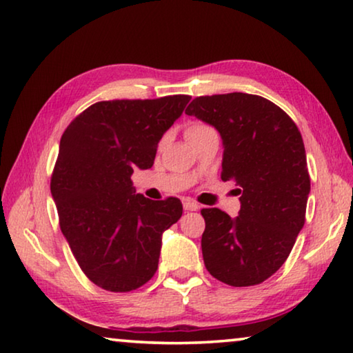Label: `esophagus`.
Segmentation results:
<instances>
[{
	"mask_svg": "<svg viewBox=\"0 0 353 353\" xmlns=\"http://www.w3.org/2000/svg\"><path fill=\"white\" fill-rule=\"evenodd\" d=\"M182 204H183V209H185V210H198L199 209L198 204L192 201V199H188V198H183Z\"/></svg>",
	"mask_w": 353,
	"mask_h": 353,
	"instance_id": "1",
	"label": "esophagus"
}]
</instances>
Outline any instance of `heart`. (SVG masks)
Wrapping results in <instances>:
<instances>
[{"label": "heart", "instance_id": "heart-1", "mask_svg": "<svg viewBox=\"0 0 353 353\" xmlns=\"http://www.w3.org/2000/svg\"><path fill=\"white\" fill-rule=\"evenodd\" d=\"M210 130L208 125H204L201 122H193L187 126L185 130V136H193V134H198V133H203V131Z\"/></svg>", "mask_w": 353, "mask_h": 353}]
</instances>
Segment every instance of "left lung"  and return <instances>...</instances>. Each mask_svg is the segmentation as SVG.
<instances>
[{
	"instance_id": "1",
	"label": "left lung",
	"mask_w": 353,
	"mask_h": 353,
	"mask_svg": "<svg viewBox=\"0 0 353 353\" xmlns=\"http://www.w3.org/2000/svg\"><path fill=\"white\" fill-rule=\"evenodd\" d=\"M185 114L222 136V181L236 182L241 194L238 217L201 210L206 270L233 287L261 283L285 263L306 219L311 177L301 133L274 103L249 93L194 98Z\"/></svg>"
}]
</instances>
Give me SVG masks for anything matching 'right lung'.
<instances>
[{"mask_svg":"<svg viewBox=\"0 0 353 353\" xmlns=\"http://www.w3.org/2000/svg\"><path fill=\"white\" fill-rule=\"evenodd\" d=\"M188 101V94L99 101L61 136L50 179L60 228L83 274L104 290L149 282L161 234L181 219V199L152 201L136 193L131 174L152 168L161 136Z\"/></svg>","mask_w":353,"mask_h":353,"instance_id":"right-lung-1","label":"right lung"}]
</instances>
